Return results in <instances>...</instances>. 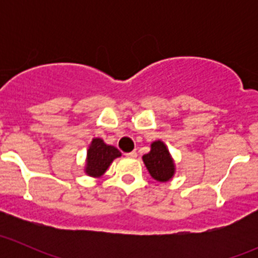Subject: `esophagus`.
<instances>
[{
	"mask_svg": "<svg viewBox=\"0 0 258 258\" xmlns=\"http://www.w3.org/2000/svg\"><path fill=\"white\" fill-rule=\"evenodd\" d=\"M126 157H128V158H136V157H137V152H136V151H132V152L126 153Z\"/></svg>",
	"mask_w": 258,
	"mask_h": 258,
	"instance_id": "obj_1",
	"label": "esophagus"
}]
</instances>
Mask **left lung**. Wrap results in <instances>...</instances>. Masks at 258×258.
I'll use <instances>...</instances> for the list:
<instances>
[{"instance_id": "obj_1", "label": "left lung", "mask_w": 258, "mask_h": 258, "mask_svg": "<svg viewBox=\"0 0 258 258\" xmlns=\"http://www.w3.org/2000/svg\"><path fill=\"white\" fill-rule=\"evenodd\" d=\"M146 168L151 177L157 182H168L176 173V163L167 146L161 140L151 144L150 152L142 156Z\"/></svg>"}]
</instances>
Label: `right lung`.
I'll return each instance as SVG.
<instances>
[{
  "label": "right lung",
  "instance_id": "1",
  "mask_svg": "<svg viewBox=\"0 0 258 258\" xmlns=\"http://www.w3.org/2000/svg\"><path fill=\"white\" fill-rule=\"evenodd\" d=\"M121 156L122 153L114 146L107 145L100 137H95L88 145L83 171L90 177L100 178L105 175L113 160Z\"/></svg>",
  "mask_w": 258,
  "mask_h": 258
}]
</instances>
